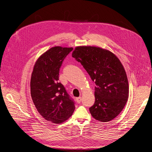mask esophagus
Masks as SVG:
<instances>
[{"label":"esophagus","instance_id":"34e87169","mask_svg":"<svg viewBox=\"0 0 152 152\" xmlns=\"http://www.w3.org/2000/svg\"><path fill=\"white\" fill-rule=\"evenodd\" d=\"M76 101H77V103H80V102H81V100H82V98H81V97H79V98H77L76 99Z\"/></svg>","mask_w":152,"mask_h":152}]
</instances>
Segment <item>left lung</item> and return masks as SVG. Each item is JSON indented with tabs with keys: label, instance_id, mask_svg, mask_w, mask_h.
<instances>
[{
	"label": "left lung",
	"instance_id": "left-lung-1",
	"mask_svg": "<svg viewBox=\"0 0 152 152\" xmlns=\"http://www.w3.org/2000/svg\"><path fill=\"white\" fill-rule=\"evenodd\" d=\"M72 57L80 62L95 82V102L89 110L91 116L101 122L115 118L126 105L129 93L124 68L112 52L100 47H76Z\"/></svg>",
	"mask_w": 152,
	"mask_h": 152
}]
</instances>
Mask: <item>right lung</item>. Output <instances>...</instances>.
Returning a JSON list of instances; mask_svg holds the SVG:
<instances>
[{
	"mask_svg": "<svg viewBox=\"0 0 152 152\" xmlns=\"http://www.w3.org/2000/svg\"><path fill=\"white\" fill-rule=\"evenodd\" d=\"M73 49L60 46L51 48L37 59L31 75L33 103L41 116L55 124L67 120L75 109V102L58 82L62 62Z\"/></svg>",
	"mask_w": 152,
	"mask_h": 152,
	"instance_id": "right-lung-1",
	"label": "right lung"
}]
</instances>
